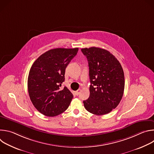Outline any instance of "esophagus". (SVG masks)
<instances>
[{"label":"esophagus","mask_w":154,"mask_h":154,"mask_svg":"<svg viewBox=\"0 0 154 154\" xmlns=\"http://www.w3.org/2000/svg\"><path fill=\"white\" fill-rule=\"evenodd\" d=\"M80 90H77V91H75V94H76L77 96H78V95L80 94Z\"/></svg>","instance_id":"1"}]
</instances>
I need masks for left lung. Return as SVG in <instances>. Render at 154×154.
<instances>
[{
	"instance_id": "8db88e82",
	"label": "left lung",
	"mask_w": 154,
	"mask_h": 154,
	"mask_svg": "<svg viewBox=\"0 0 154 154\" xmlns=\"http://www.w3.org/2000/svg\"><path fill=\"white\" fill-rule=\"evenodd\" d=\"M87 58L90 79L89 98L83 101L88 112L96 115L109 113L119 103L125 79L119 61L109 51L91 47L81 49Z\"/></svg>"
}]
</instances>
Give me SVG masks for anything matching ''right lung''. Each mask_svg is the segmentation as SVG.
I'll return each instance as SVG.
<instances>
[{
    "label": "right lung",
    "mask_w": 154,
    "mask_h": 154,
    "mask_svg": "<svg viewBox=\"0 0 154 154\" xmlns=\"http://www.w3.org/2000/svg\"><path fill=\"white\" fill-rule=\"evenodd\" d=\"M79 48H57L40 55L33 63L28 77V91L30 100L42 115L54 117L70 105L73 94L61 84L65 69L77 55Z\"/></svg>",
    "instance_id": "add662e5"
}]
</instances>
